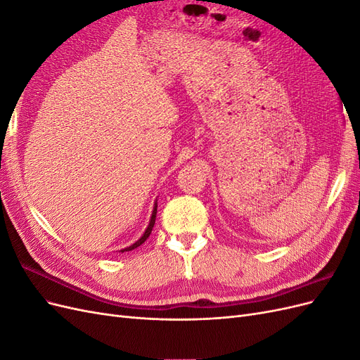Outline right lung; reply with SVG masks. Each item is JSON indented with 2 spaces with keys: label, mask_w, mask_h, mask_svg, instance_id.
Here are the masks:
<instances>
[{
  "label": "right lung",
  "mask_w": 360,
  "mask_h": 360,
  "mask_svg": "<svg viewBox=\"0 0 360 360\" xmlns=\"http://www.w3.org/2000/svg\"><path fill=\"white\" fill-rule=\"evenodd\" d=\"M156 213H158V202L155 204V207H153V213H151V219H150V224H148V226H147V230L144 231V234L141 236V238L138 242H135L134 245H130L129 248H124V249H122V252H126V250H132V249H135V248H138V246H141L143 245L147 238H148V236L151 234V230H153V226H155V221H156Z\"/></svg>",
  "instance_id": "1"
}]
</instances>
